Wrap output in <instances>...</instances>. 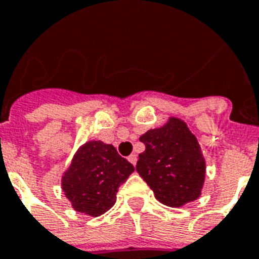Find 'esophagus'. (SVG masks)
<instances>
[{
    "label": "esophagus",
    "instance_id": "34e87169",
    "mask_svg": "<svg viewBox=\"0 0 259 259\" xmlns=\"http://www.w3.org/2000/svg\"><path fill=\"white\" fill-rule=\"evenodd\" d=\"M127 160H129L133 166H136L137 164V155L136 154H132V155H129V158H127Z\"/></svg>",
    "mask_w": 259,
    "mask_h": 259
}]
</instances>
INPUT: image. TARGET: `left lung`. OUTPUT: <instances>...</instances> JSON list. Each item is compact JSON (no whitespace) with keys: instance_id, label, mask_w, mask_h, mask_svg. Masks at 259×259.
Listing matches in <instances>:
<instances>
[{"instance_id":"1","label":"left lung","mask_w":259,"mask_h":259,"mask_svg":"<svg viewBox=\"0 0 259 259\" xmlns=\"http://www.w3.org/2000/svg\"><path fill=\"white\" fill-rule=\"evenodd\" d=\"M140 141L146 149L140 154L137 172L158 201L179 208L199 199L205 180V159L183 119L170 117L160 127L147 130Z\"/></svg>"}]
</instances>
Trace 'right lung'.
Segmentation results:
<instances>
[{
  "label": "right lung",
  "mask_w": 259,
  "mask_h": 259,
  "mask_svg": "<svg viewBox=\"0 0 259 259\" xmlns=\"http://www.w3.org/2000/svg\"><path fill=\"white\" fill-rule=\"evenodd\" d=\"M133 171V164L113 145L88 141L79 147L63 174V192L73 209L97 217L114 205L118 187Z\"/></svg>",
  "instance_id": "obj_1"
}]
</instances>
